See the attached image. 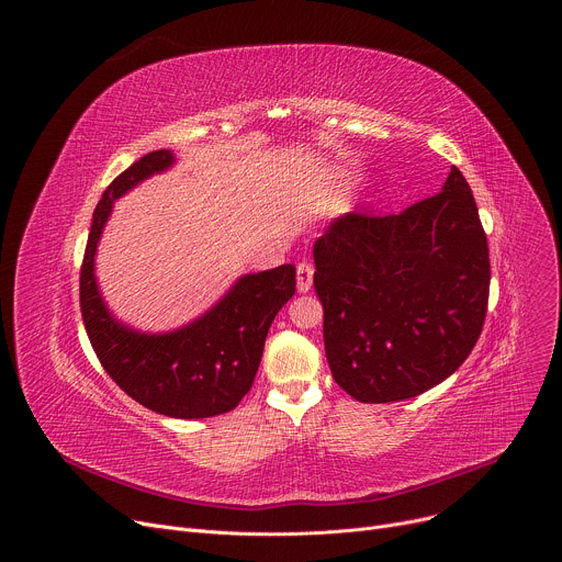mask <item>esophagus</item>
Instances as JSON below:
<instances>
[{
    "mask_svg": "<svg viewBox=\"0 0 562 562\" xmlns=\"http://www.w3.org/2000/svg\"><path fill=\"white\" fill-rule=\"evenodd\" d=\"M295 282H297V291L300 293H306L313 286V267L308 262H300L297 265Z\"/></svg>",
    "mask_w": 562,
    "mask_h": 562,
    "instance_id": "1",
    "label": "esophagus"
}]
</instances>
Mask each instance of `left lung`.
<instances>
[{"mask_svg":"<svg viewBox=\"0 0 562 562\" xmlns=\"http://www.w3.org/2000/svg\"><path fill=\"white\" fill-rule=\"evenodd\" d=\"M313 260L327 360L360 403H397L440 384L483 331L490 247L456 167L438 195L403 213L334 220Z\"/></svg>","mask_w":562,"mask_h":562,"instance_id":"left-lung-1","label":"left lung"}]
</instances>
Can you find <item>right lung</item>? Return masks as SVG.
I'll return each mask as SVG.
<instances>
[{"instance_id":"right-lung-1","label":"right lung","mask_w":562,"mask_h":562,"mask_svg":"<svg viewBox=\"0 0 562 562\" xmlns=\"http://www.w3.org/2000/svg\"><path fill=\"white\" fill-rule=\"evenodd\" d=\"M173 162L171 150H153L104 191L79 273V306L89 340L117 386L155 414L191 420L226 414L247 395L273 317L295 293V267L282 265L237 278L220 302L176 331L142 334L122 325L98 286L100 237L113 202Z\"/></svg>"}]
</instances>
